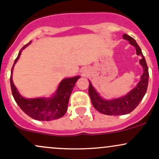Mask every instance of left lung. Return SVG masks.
<instances>
[{
  "label": "left lung",
  "mask_w": 159,
  "mask_h": 159,
  "mask_svg": "<svg viewBox=\"0 0 159 159\" xmlns=\"http://www.w3.org/2000/svg\"><path fill=\"white\" fill-rule=\"evenodd\" d=\"M123 38L128 40L131 45L135 46L137 54L142 56V58L140 60V63L143 66V73L138 84L129 93L122 98L110 100V101L101 98L97 92L94 90L92 83L89 82V94L92 105L95 110L105 115L119 116L131 113L138 106L147 90L148 82H149V70H148L145 58L143 56L141 49L134 39L130 37L129 35L125 34L123 35Z\"/></svg>",
  "instance_id": "1"
}]
</instances>
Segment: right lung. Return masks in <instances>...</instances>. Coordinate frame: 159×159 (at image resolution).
<instances>
[{
    "mask_svg": "<svg viewBox=\"0 0 159 159\" xmlns=\"http://www.w3.org/2000/svg\"><path fill=\"white\" fill-rule=\"evenodd\" d=\"M31 43V42L25 45L22 48L17 58H16L11 72L15 64L19 58L22 49ZM12 74L10 76V85H11L12 94L16 102L25 113L32 119L40 121H51L59 119L65 115L67 110L69 98L74 89L75 83L79 80L80 76H75L73 78L65 79L61 82L57 89L54 97L51 98H34L26 99L21 96L18 92L16 88L13 84L12 80Z\"/></svg>",
    "mask_w": 159,
    "mask_h": 159,
    "instance_id": "right-lung-1",
    "label": "right lung"
}]
</instances>
